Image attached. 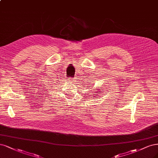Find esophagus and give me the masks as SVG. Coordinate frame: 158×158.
Listing matches in <instances>:
<instances>
[{"label":"esophagus","instance_id":"obj_1","mask_svg":"<svg viewBox=\"0 0 158 158\" xmlns=\"http://www.w3.org/2000/svg\"><path fill=\"white\" fill-rule=\"evenodd\" d=\"M76 80H77V78H76L75 77L73 78H72V80H71V81H72V83H75V82H76V81H76Z\"/></svg>","mask_w":158,"mask_h":158}]
</instances>
